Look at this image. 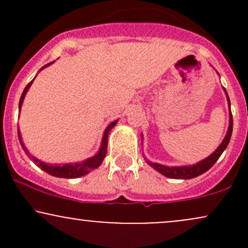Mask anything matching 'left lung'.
Here are the masks:
<instances>
[{
  "instance_id": "obj_1",
  "label": "left lung",
  "mask_w": 248,
  "mask_h": 248,
  "mask_svg": "<svg viewBox=\"0 0 248 248\" xmlns=\"http://www.w3.org/2000/svg\"><path fill=\"white\" fill-rule=\"evenodd\" d=\"M226 92V91H225ZM227 95V92H226ZM227 100H229V106L230 105V98L227 95ZM231 110V109H230ZM232 129H233V118H232V113L230 112V126H229V130H227L226 136H225L224 141L221 142V144L217 148L215 153L211 154L209 157H206L205 160L198 162L197 164L195 166H187V167H166L162 166V164L158 163H152V162H148V164H150L156 171L161 172L162 175H164L166 177L169 178H176V179H190V178H195L197 176L202 175L205 171L211 168L216 162L218 161V158L220 157V155L223 154V152L226 149L227 144H229L230 140H231V135H232Z\"/></svg>"
}]
</instances>
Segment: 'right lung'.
Listing matches in <instances>:
<instances>
[{
  "label": "right lung",
  "mask_w": 248,
  "mask_h": 248,
  "mask_svg": "<svg viewBox=\"0 0 248 248\" xmlns=\"http://www.w3.org/2000/svg\"><path fill=\"white\" fill-rule=\"evenodd\" d=\"M50 64H51V62H50ZM50 64H47V65H50ZM47 65H45V66H47ZM32 81L33 80H31L29 84L25 86L23 93H22L21 99H19V109H21L22 104H23L25 93L28 92V90H29V87L31 86V84H32ZM116 122H118V121L112 122V124H110L109 126L106 128V130H105L104 138H102V144H101L100 150H99V153L96 154L95 156H93L92 158H88V160L81 162V163H76V164H64V166H58V164H57V166H53V164H46V163H44V162L37 160L36 157H33L32 155H30L27 148L24 147V143L22 142V138H21V133H19V129L17 130V135H18L19 143H21V146H22V148H23L25 154L29 156V158L33 162V163L37 164V167L41 168V169L44 170L45 172L50 173L51 176H55V177L77 178V177H81V176L87 175L88 172L96 169V168H98L102 163V161H104L105 156H106V153H107L108 134H109L110 129H112V128L115 126Z\"/></svg>",
  "instance_id": "1"
}]
</instances>
